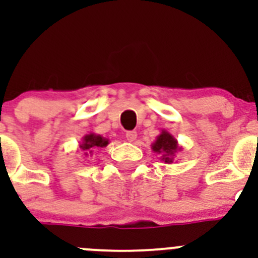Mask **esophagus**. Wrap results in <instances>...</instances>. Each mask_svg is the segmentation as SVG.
Here are the masks:
<instances>
[{
    "instance_id": "esophagus-1",
    "label": "esophagus",
    "mask_w": 258,
    "mask_h": 258,
    "mask_svg": "<svg viewBox=\"0 0 258 258\" xmlns=\"http://www.w3.org/2000/svg\"><path fill=\"white\" fill-rule=\"evenodd\" d=\"M125 138L129 140V142H133V140H135V138H137V132H134V130H132V132H126Z\"/></svg>"
}]
</instances>
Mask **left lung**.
<instances>
[{"instance_id":"obj_1","label":"left lung","mask_w":258,"mask_h":258,"mask_svg":"<svg viewBox=\"0 0 258 258\" xmlns=\"http://www.w3.org/2000/svg\"><path fill=\"white\" fill-rule=\"evenodd\" d=\"M153 150L157 153H162L163 157L162 160L165 163H172L173 162V155L178 150L177 140L167 132H162V134L157 138L154 144L152 145Z\"/></svg>"}]
</instances>
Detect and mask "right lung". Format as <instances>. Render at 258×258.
Here are the masks:
<instances>
[{"mask_svg": "<svg viewBox=\"0 0 258 258\" xmlns=\"http://www.w3.org/2000/svg\"><path fill=\"white\" fill-rule=\"evenodd\" d=\"M108 140L105 138L100 137V135L88 134L84 138L83 144L80 145V148L83 150H85V155H89L90 153H93L94 148H103L105 145H108Z\"/></svg>", "mask_w": 258, "mask_h": 258, "instance_id": "1", "label": "right lung"}]
</instances>
